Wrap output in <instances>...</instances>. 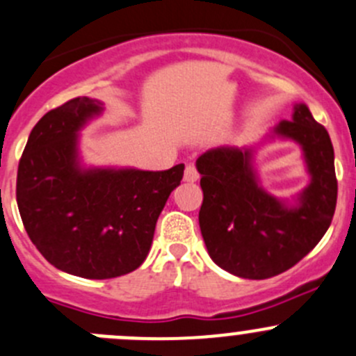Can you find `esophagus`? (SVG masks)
<instances>
[{
  "label": "esophagus",
  "mask_w": 356,
  "mask_h": 356,
  "mask_svg": "<svg viewBox=\"0 0 356 356\" xmlns=\"http://www.w3.org/2000/svg\"><path fill=\"white\" fill-rule=\"evenodd\" d=\"M200 179L198 170H196L195 165H188L184 170V181L186 182H196Z\"/></svg>",
  "instance_id": "obj_1"
}]
</instances>
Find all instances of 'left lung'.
Wrapping results in <instances>:
<instances>
[{
	"label": "left lung",
	"mask_w": 356,
	"mask_h": 356,
	"mask_svg": "<svg viewBox=\"0 0 356 356\" xmlns=\"http://www.w3.org/2000/svg\"><path fill=\"white\" fill-rule=\"evenodd\" d=\"M270 137L294 140L305 154L312 179L294 205L261 188L254 147L220 146L196 160L203 191L198 219L209 255L248 280L277 277L309 254L329 229L337 202L332 143L308 106L296 104L292 120L278 123Z\"/></svg>",
	"instance_id": "1"
}]
</instances>
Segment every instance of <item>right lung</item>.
<instances>
[{
  "mask_svg": "<svg viewBox=\"0 0 356 356\" xmlns=\"http://www.w3.org/2000/svg\"><path fill=\"white\" fill-rule=\"evenodd\" d=\"M102 109L101 101L76 97L48 111L31 130L17 172V205L31 241L57 270L90 280L143 264L184 175L182 163L161 172L81 167L78 132Z\"/></svg>",
  "mask_w": 356,
  "mask_h": 356,
  "instance_id": "1",
  "label": "right lung"
}]
</instances>
